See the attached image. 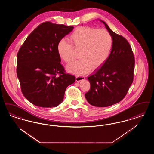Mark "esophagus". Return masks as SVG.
<instances>
[{
  "label": "esophagus",
  "instance_id": "34e87169",
  "mask_svg": "<svg viewBox=\"0 0 154 154\" xmlns=\"http://www.w3.org/2000/svg\"><path fill=\"white\" fill-rule=\"evenodd\" d=\"M85 77H84V76H81V75H79V76H77L76 78H75V81L77 82H79L81 81L82 80H85Z\"/></svg>",
  "mask_w": 154,
  "mask_h": 154
}]
</instances>
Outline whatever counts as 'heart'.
<instances>
[{"label": "heart", "instance_id": "b5f03b06", "mask_svg": "<svg viewBox=\"0 0 154 154\" xmlns=\"http://www.w3.org/2000/svg\"><path fill=\"white\" fill-rule=\"evenodd\" d=\"M69 40L74 49L80 50V60L67 66L69 71L75 74L84 75L91 69L99 68L106 61L111 53L112 38L109 32L105 29L80 27L69 35ZM72 47L63 39L57 44L58 54L67 63L74 60Z\"/></svg>", "mask_w": 154, "mask_h": 154}]
</instances>
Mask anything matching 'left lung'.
Segmentation results:
<instances>
[{
  "mask_svg": "<svg viewBox=\"0 0 154 154\" xmlns=\"http://www.w3.org/2000/svg\"><path fill=\"white\" fill-rule=\"evenodd\" d=\"M99 20L111 34L112 46L106 61L88 77L91 89L85 96L93 106L106 107L118 103L127 94L133 82L135 59L128 41Z\"/></svg>",
  "mask_w": 154,
  "mask_h": 154,
  "instance_id": "8db88e82",
  "label": "left lung"
}]
</instances>
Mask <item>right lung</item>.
Instances as JSON below:
<instances>
[{
  "label": "right lung",
  "mask_w": 154,
  "mask_h": 154,
  "mask_svg": "<svg viewBox=\"0 0 154 154\" xmlns=\"http://www.w3.org/2000/svg\"><path fill=\"white\" fill-rule=\"evenodd\" d=\"M74 27L46 22L25 40L17 54V74L26 99L42 108L56 107L75 77L65 73L57 44ZM60 74V76L56 75Z\"/></svg>",
  "instance_id": "add662e5"
}]
</instances>
